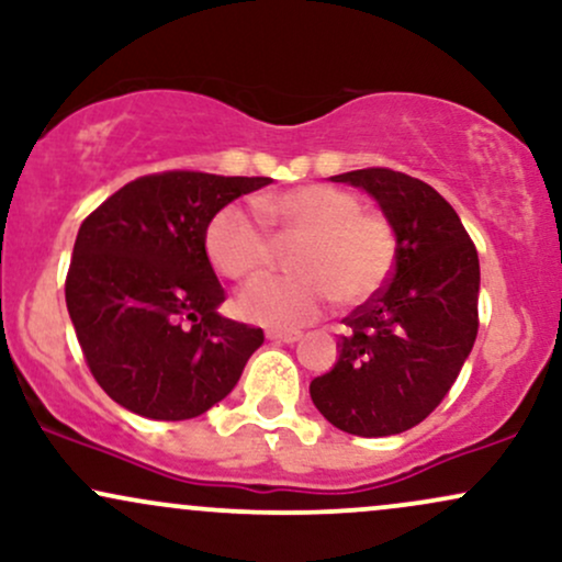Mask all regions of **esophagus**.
<instances>
[{
  "label": "esophagus",
  "instance_id": "esophagus-1",
  "mask_svg": "<svg viewBox=\"0 0 562 562\" xmlns=\"http://www.w3.org/2000/svg\"><path fill=\"white\" fill-rule=\"evenodd\" d=\"M267 338L274 340V344H295V340L301 338V333L299 330H269Z\"/></svg>",
  "mask_w": 562,
  "mask_h": 562
}]
</instances>
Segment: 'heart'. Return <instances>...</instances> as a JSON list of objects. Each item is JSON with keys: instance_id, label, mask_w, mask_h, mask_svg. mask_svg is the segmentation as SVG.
<instances>
[{"instance_id": "heart-1", "label": "heart", "mask_w": 562, "mask_h": 562, "mask_svg": "<svg viewBox=\"0 0 562 562\" xmlns=\"http://www.w3.org/2000/svg\"><path fill=\"white\" fill-rule=\"evenodd\" d=\"M261 222L243 205H224L205 227V254L218 274L250 280L277 259V243H295L290 267L299 274L263 277L237 295L245 319L299 327L317 319L333 299L359 306L383 290L396 263L391 218L364 211L353 192L333 184H301L263 195ZM273 232L271 238L266 229Z\"/></svg>"}]
</instances>
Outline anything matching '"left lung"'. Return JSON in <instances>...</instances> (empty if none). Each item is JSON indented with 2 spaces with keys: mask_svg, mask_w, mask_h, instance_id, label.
<instances>
[{
  "mask_svg": "<svg viewBox=\"0 0 562 562\" xmlns=\"http://www.w3.org/2000/svg\"><path fill=\"white\" fill-rule=\"evenodd\" d=\"M333 179L378 200L398 250L383 290L344 319L338 362L308 393L346 434H404L443 402L475 344L479 250L457 211L423 179L383 166Z\"/></svg>",
  "mask_w": 562,
  "mask_h": 562,
  "instance_id": "obj_1",
  "label": "left lung"
}]
</instances>
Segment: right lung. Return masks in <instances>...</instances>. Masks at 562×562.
I'll use <instances>...</instances> for the list:
<instances>
[{
    "mask_svg": "<svg viewBox=\"0 0 562 562\" xmlns=\"http://www.w3.org/2000/svg\"><path fill=\"white\" fill-rule=\"evenodd\" d=\"M269 182L158 171L83 218L66 303L89 372L115 404L150 420H190L235 389L263 330L216 314L224 288L205 254V227Z\"/></svg>",
    "mask_w": 562,
    "mask_h": 562,
    "instance_id": "add662e5",
    "label": "right lung"
}]
</instances>
